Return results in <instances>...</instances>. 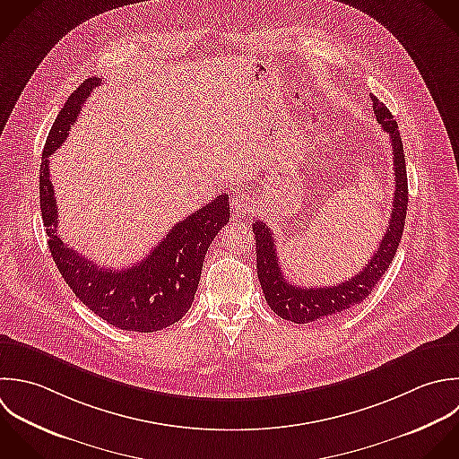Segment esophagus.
Listing matches in <instances>:
<instances>
[{
    "label": "esophagus",
    "instance_id": "34e87169",
    "mask_svg": "<svg viewBox=\"0 0 459 459\" xmlns=\"http://www.w3.org/2000/svg\"><path fill=\"white\" fill-rule=\"evenodd\" d=\"M230 211L238 218H243V216L254 212V198L247 193H238L230 202Z\"/></svg>",
    "mask_w": 459,
    "mask_h": 459
}]
</instances>
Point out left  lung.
<instances>
[{
	"mask_svg": "<svg viewBox=\"0 0 459 459\" xmlns=\"http://www.w3.org/2000/svg\"><path fill=\"white\" fill-rule=\"evenodd\" d=\"M374 114L377 123L385 132L390 134L394 148V171H395V195L394 209L390 214V225L381 239L376 254L363 266V270L352 279L327 288H306L295 286L284 279V273L279 266L275 238L266 223L255 221L252 225L255 234V254H257V277L264 293V299L272 311L284 320L295 324H311L327 316H336L358 304H361L388 272L395 252L399 248L406 211H408V173L404 146L401 132L397 130V121L394 119L388 107L372 96Z\"/></svg>",
	"mask_w": 459,
	"mask_h": 459,
	"instance_id": "1",
	"label": "left lung"
}]
</instances>
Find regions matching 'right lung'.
I'll return each instance as SVG.
<instances>
[{
    "label": "right lung",
    "instance_id": "add662e5",
    "mask_svg": "<svg viewBox=\"0 0 459 459\" xmlns=\"http://www.w3.org/2000/svg\"><path fill=\"white\" fill-rule=\"evenodd\" d=\"M98 83V76L87 78L67 98L48 134L39 175L42 223L51 257L83 306L117 329L153 333L173 325L189 311L207 248L229 223V195L216 196L178 221L146 259L125 270L101 268L65 245L56 234L58 211L49 180V155L62 146L82 103Z\"/></svg>",
    "mask_w": 459,
    "mask_h": 459
}]
</instances>
